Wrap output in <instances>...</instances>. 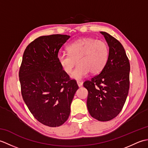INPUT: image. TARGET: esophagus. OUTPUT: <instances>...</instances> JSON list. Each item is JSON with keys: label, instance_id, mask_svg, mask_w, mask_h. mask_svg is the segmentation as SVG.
I'll return each mask as SVG.
<instances>
[{"label": "esophagus", "instance_id": "obj_1", "mask_svg": "<svg viewBox=\"0 0 148 148\" xmlns=\"http://www.w3.org/2000/svg\"><path fill=\"white\" fill-rule=\"evenodd\" d=\"M77 84L78 86L81 87V86H82V85H83V82H81V81H77Z\"/></svg>", "mask_w": 148, "mask_h": 148}]
</instances>
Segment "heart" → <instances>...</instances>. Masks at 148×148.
Listing matches in <instances>:
<instances>
[{"label": "heart", "instance_id": "b5f03b06", "mask_svg": "<svg viewBox=\"0 0 148 148\" xmlns=\"http://www.w3.org/2000/svg\"><path fill=\"white\" fill-rule=\"evenodd\" d=\"M68 53L58 54L57 59L66 74H69L77 63L78 65L72 72L71 77L79 80L86 77L90 72L98 74L101 72L108 62L109 47L101 40L83 38L71 43L67 47Z\"/></svg>", "mask_w": 148, "mask_h": 148}]
</instances>
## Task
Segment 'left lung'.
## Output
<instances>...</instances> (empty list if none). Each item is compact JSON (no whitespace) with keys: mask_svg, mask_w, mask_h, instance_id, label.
<instances>
[{"mask_svg":"<svg viewBox=\"0 0 148 148\" xmlns=\"http://www.w3.org/2000/svg\"><path fill=\"white\" fill-rule=\"evenodd\" d=\"M109 46V58L103 70L83 86L88 92L87 108L100 121L111 120L123 107L130 86V63L123 46L114 37L100 32Z\"/></svg>","mask_w":148,"mask_h":148,"instance_id":"obj_1","label":"left lung"}]
</instances>
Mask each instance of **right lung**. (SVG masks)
Returning <instances> with one entry per match:
<instances>
[{"label":"right lung","instance_id":"obj_1","mask_svg":"<svg viewBox=\"0 0 148 148\" xmlns=\"http://www.w3.org/2000/svg\"><path fill=\"white\" fill-rule=\"evenodd\" d=\"M67 35L40 36L25 50L19 71L23 99L34 117L50 127L67 120L78 89L60 65L57 56Z\"/></svg>","mask_w":148,"mask_h":148}]
</instances>
